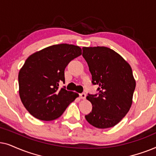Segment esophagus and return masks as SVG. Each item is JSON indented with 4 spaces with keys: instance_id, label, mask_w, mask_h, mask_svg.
I'll list each match as a JSON object with an SVG mask.
<instances>
[{
    "instance_id": "obj_1",
    "label": "esophagus",
    "mask_w": 156,
    "mask_h": 156,
    "mask_svg": "<svg viewBox=\"0 0 156 156\" xmlns=\"http://www.w3.org/2000/svg\"><path fill=\"white\" fill-rule=\"evenodd\" d=\"M86 94L85 93H82L80 94V98L81 99H86Z\"/></svg>"
}]
</instances>
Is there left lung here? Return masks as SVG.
Listing matches in <instances>:
<instances>
[{
    "label": "left lung",
    "mask_w": 156,
    "mask_h": 156,
    "mask_svg": "<svg viewBox=\"0 0 156 156\" xmlns=\"http://www.w3.org/2000/svg\"><path fill=\"white\" fill-rule=\"evenodd\" d=\"M83 56L92 75V83L98 85V95L88 94L92 111L86 119L98 128L115 126L131 107L136 80L132 68L121 55L104 46L83 47Z\"/></svg>",
    "instance_id": "left-lung-1"
}]
</instances>
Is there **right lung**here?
Here are the masks:
<instances>
[{"label":"right lung","instance_id":"obj_1","mask_svg":"<svg viewBox=\"0 0 156 156\" xmlns=\"http://www.w3.org/2000/svg\"><path fill=\"white\" fill-rule=\"evenodd\" d=\"M82 54L79 46L53 45L30 55L18 73L19 95L26 109L37 119H57L68 105L79 96L58 88L65 82L64 70L73 59Z\"/></svg>","mask_w":156,"mask_h":156}]
</instances>
